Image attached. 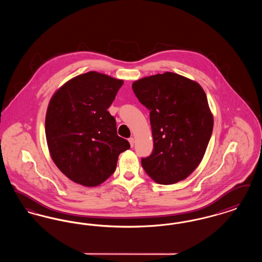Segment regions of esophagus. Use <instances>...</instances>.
Returning a JSON list of instances; mask_svg holds the SVG:
<instances>
[{
	"instance_id": "1",
	"label": "esophagus",
	"mask_w": 262,
	"mask_h": 262,
	"mask_svg": "<svg viewBox=\"0 0 262 262\" xmlns=\"http://www.w3.org/2000/svg\"><path fill=\"white\" fill-rule=\"evenodd\" d=\"M128 142H129V144H130V147H134L135 138H134V137H129V138H128Z\"/></svg>"
}]
</instances>
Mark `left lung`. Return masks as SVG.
I'll list each match as a JSON object with an SVG mask.
<instances>
[{"mask_svg":"<svg viewBox=\"0 0 262 262\" xmlns=\"http://www.w3.org/2000/svg\"><path fill=\"white\" fill-rule=\"evenodd\" d=\"M133 89L150 111L154 149L141 159L144 171L161 185L187 179L201 162L213 129L203 88L194 80L166 72L136 80Z\"/></svg>","mask_w":262,"mask_h":262,"instance_id":"obj_1","label":"left lung"}]
</instances>
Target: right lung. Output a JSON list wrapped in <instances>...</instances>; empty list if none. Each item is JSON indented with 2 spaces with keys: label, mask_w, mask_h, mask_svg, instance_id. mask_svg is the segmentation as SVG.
<instances>
[{
  "label": "right lung",
  "mask_w": 262,
  "mask_h": 262,
  "mask_svg": "<svg viewBox=\"0 0 262 262\" xmlns=\"http://www.w3.org/2000/svg\"><path fill=\"white\" fill-rule=\"evenodd\" d=\"M123 79L88 72L67 81L52 96L45 119L51 158L62 174L84 187H97L115 172L129 149L107 111Z\"/></svg>",
  "instance_id": "1"
}]
</instances>
